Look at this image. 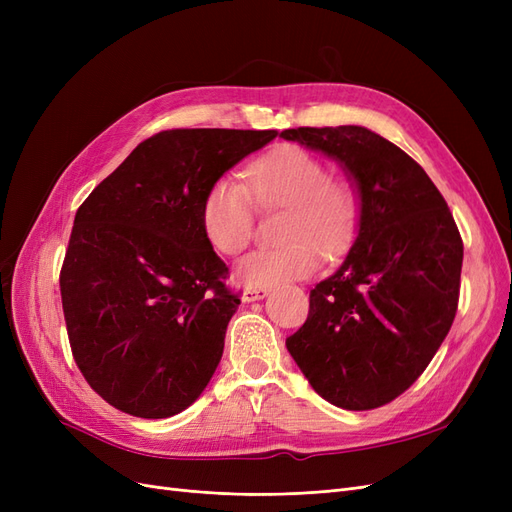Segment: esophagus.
<instances>
[{
    "label": "esophagus",
    "mask_w": 512,
    "mask_h": 512,
    "mask_svg": "<svg viewBox=\"0 0 512 512\" xmlns=\"http://www.w3.org/2000/svg\"><path fill=\"white\" fill-rule=\"evenodd\" d=\"M267 294H269V288H245L243 294H241V299H243L245 303H252V301L265 299Z\"/></svg>",
    "instance_id": "obj_1"
}]
</instances>
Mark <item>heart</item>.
I'll list each match as a JSON object with an SVG mask.
<instances>
[{"label":"heart","mask_w":512,"mask_h":512,"mask_svg":"<svg viewBox=\"0 0 512 512\" xmlns=\"http://www.w3.org/2000/svg\"><path fill=\"white\" fill-rule=\"evenodd\" d=\"M247 185L232 177L215 181L200 220L215 250L235 256L254 232V200L262 207H288L282 247H260L235 269L247 288H269L312 275L322 252L337 254L352 241L359 222V198L352 185L329 179L327 166L314 153L286 145L247 168Z\"/></svg>","instance_id":"heart-1"}]
</instances>
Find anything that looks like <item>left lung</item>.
I'll return each mask as SVG.
<instances>
[{"mask_svg":"<svg viewBox=\"0 0 512 512\" xmlns=\"http://www.w3.org/2000/svg\"><path fill=\"white\" fill-rule=\"evenodd\" d=\"M280 136L335 160L359 198L350 252L309 292L286 348L329 404L380 408L410 389L451 331L463 262L453 213L408 153L363 126Z\"/></svg>","mask_w":512,"mask_h":512,"instance_id":"8db88e82","label":"left lung"}]
</instances>
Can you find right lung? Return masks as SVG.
<instances>
[{
  "mask_svg": "<svg viewBox=\"0 0 512 512\" xmlns=\"http://www.w3.org/2000/svg\"><path fill=\"white\" fill-rule=\"evenodd\" d=\"M277 130H166L76 211L59 286L74 361L104 401L141 418L207 389L239 297L200 211L211 185Z\"/></svg>",
  "mask_w": 512,
  "mask_h": 512,
  "instance_id": "right-lung-1",
  "label": "right lung"
}]
</instances>
